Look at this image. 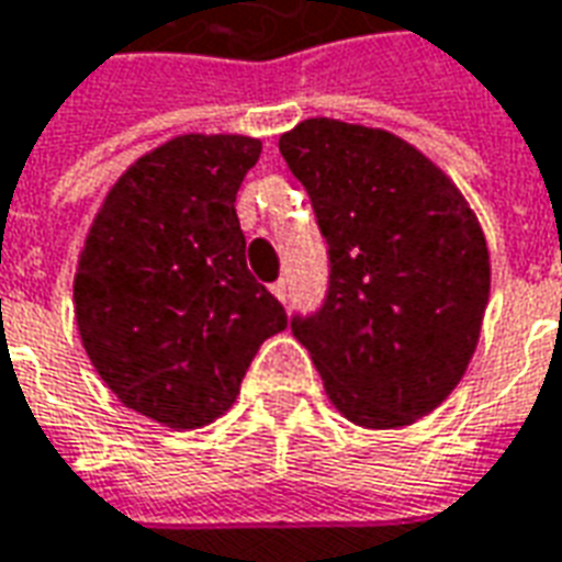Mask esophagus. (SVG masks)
Wrapping results in <instances>:
<instances>
[{
    "mask_svg": "<svg viewBox=\"0 0 562 562\" xmlns=\"http://www.w3.org/2000/svg\"><path fill=\"white\" fill-rule=\"evenodd\" d=\"M270 292L277 294L282 304H285V301H289V280H277L273 285H270Z\"/></svg>",
    "mask_w": 562,
    "mask_h": 562,
    "instance_id": "esophagus-1",
    "label": "esophagus"
}]
</instances>
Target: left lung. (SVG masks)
<instances>
[{
  "mask_svg": "<svg viewBox=\"0 0 562 562\" xmlns=\"http://www.w3.org/2000/svg\"><path fill=\"white\" fill-rule=\"evenodd\" d=\"M328 244V289L292 334L330 403L361 427H403L454 391L491 292L475 213L406 140L340 120L280 138Z\"/></svg>",
  "mask_w": 562,
  "mask_h": 562,
  "instance_id": "8db88e82",
  "label": "left lung"
}]
</instances>
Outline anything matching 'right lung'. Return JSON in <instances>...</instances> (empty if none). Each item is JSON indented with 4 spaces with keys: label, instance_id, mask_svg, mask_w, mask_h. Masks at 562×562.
Wrapping results in <instances>:
<instances>
[{
    "label": "right lung",
    "instance_id": "add662e5",
    "mask_svg": "<svg viewBox=\"0 0 562 562\" xmlns=\"http://www.w3.org/2000/svg\"><path fill=\"white\" fill-rule=\"evenodd\" d=\"M261 156L240 135H180L104 198L75 277L83 349L128 409L177 430L220 418L258 346L289 325L246 268L237 189Z\"/></svg>",
    "mask_w": 562,
    "mask_h": 562
}]
</instances>
